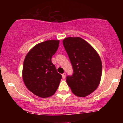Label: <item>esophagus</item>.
Segmentation results:
<instances>
[{"instance_id":"34e87169","label":"esophagus","mask_w":123,"mask_h":123,"mask_svg":"<svg viewBox=\"0 0 123 123\" xmlns=\"http://www.w3.org/2000/svg\"><path fill=\"white\" fill-rule=\"evenodd\" d=\"M62 78L63 79H65V77H66V73H63V74H62Z\"/></svg>"}]
</instances>
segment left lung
Masks as SVG:
<instances>
[{"label": "left lung", "mask_w": 123, "mask_h": 123, "mask_svg": "<svg viewBox=\"0 0 123 123\" xmlns=\"http://www.w3.org/2000/svg\"><path fill=\"white\" fill-rule=\"evenodd\" d=\"M63 45L69 58L73 73L66 82L74 95L85 97L97 88L101 81L102 65L95 49L79 37H66Z\"/></svg>", "instance_id": "left-lung-1"}]
</instances>
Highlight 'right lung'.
Returning <instances> with one entry per match:
<instances>
[{
    "label": "right lung",
    "mask_w": 123,
    "mask_h": 123,
    "mask_svg": "<svg viewBox=\"0 0 123 123\" xmlns=\"http://www.w3.org/2000/svg\"><path fill=\"white\" fill-rule=\"evenodd\" d=\"M59 43L60 40H51L37 44L28 52L24 61V82L29 91L41 98L53 95L62 79L51 62Z\"/></svg>",
    "instance_id": "right-lung-1"
}]
</instances>
